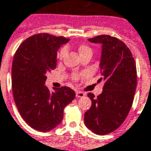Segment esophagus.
Masks as SVG:
<instances>
[{"label": "esophagus", "mask_w": 151, "mask_h": 151, "mask_svg": "<svg viewBox=\"0 0 151 151\" xmlns=\"http://www.w3.org/2000/svg\"><path fill=\"white\" fill-rule=\"evenodd\" d=\"M85 96V93L83 92H81V91H76V97H83Z\"/></svg>", "instance_id": "1"}]
</instances>
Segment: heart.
Returning a JSON list of instances; mask_svg holds the SVG:
<instances>
[{
    "instance_id": "obj_1",
    "label": "heart",
    "mask_w": 151,
    "mask_h": 151,
    "mask_svg": "<svg viewBox=\"0 0 151 151\" xmlns=\"http://www.w3.org/2000/svg\"><path fill=\"white\" fill-rule=\"evenodd\" d=\"M67 48L68 47H62L60 50V51H59V53L58 54V58L60 60H63L64 58V57L66 56V54H67ZM78 50L82 58H84V57L86 56H92V54H93L92 48L90 46H88V45H87V44H79L78 46ZM81 76L82 74H81V73H73V74H72V79L74 80V81H77V80L79 79Z\"/></svg>"
}]
</instances>
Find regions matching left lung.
Returning <instances> with one entry per match:
<instances>
[{
    "instance_id": "1",
    "label": "left lung",
    "mask_w": 151,
    "mask_h": 151,
    "mask_svg": "<svg viewBox=\"0 0 151 151\" xmlns=\"http://www.w3.org/2000/svg\"><path fill=\"white\" fill-rule=\"evenodd\" d=\"M102 44L100 73L104 82L97 97L89 93L91 107L84 114L88 129L98 135L114 131L124 122L132 107L137 87V68L130 49L122 40L111 35L88 39Z\"/></svg>"
}]
</instances>
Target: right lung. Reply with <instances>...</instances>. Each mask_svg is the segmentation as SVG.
<instances>
[{
    "label": "right lung",
    "instance_id": "right-lung-1",
    "mask_svg": "<svg viewBox=\"0 0 151 151\" xmlns=\"http://www.w3.org/2000/svg\"><path fill=\"white\" fill-rule=\"evenodd\" d=\"M64 37L47 33L24 40L14 56L12 92L19 113L32 128L47 132L63 120L64 110L75 98V92L63 86L50 91L44 85L46 73L56 68L57 50L68 42Z\"/></svg>",
    "mask_w": 151,
    "mask_h": 151
}]
</instances>
